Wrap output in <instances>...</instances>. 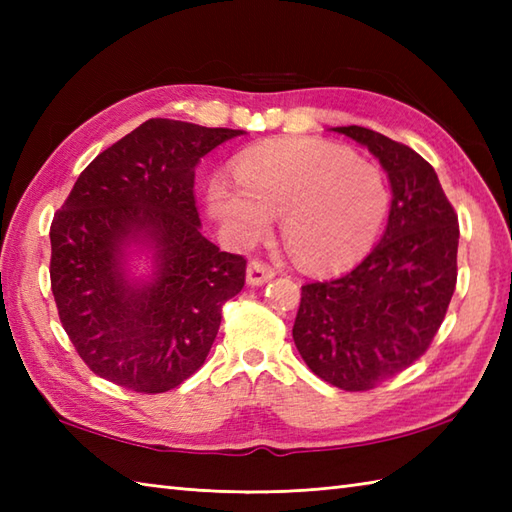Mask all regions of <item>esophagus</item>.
Instances as JSON below:
<instances>
[{"instance_id":"34e87169","label":"esophagus","mask_w":512,"mask_h":512,"mask_svg":"<svg viewBox=\"0 0 512 512\" xmlns=\"http://www.w3.org/2000/svg\"><path fill=\"white\" fill-rule=\"evenodd\" d=\"M275 277V268H270L268 264L259 262V259H253L246 268V281L248 286H264L266 281Z\"/></svg>"}]
</instances>
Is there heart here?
<instances>
[{
    "label": "heart",
    "mask_w": 512,
    "mask_h": 512,
    "mask_svg": "<svg viewBox=\"0 0 512 512\" xmlns=\"http://www.w3.org/2000/svg\"><path fill=\"white\" fill-rule=\"evenodd\" d=\"M389 184L374 162L323 140H275L244 151L235 182L213 178L209 209L239 244L281 233L303 266L339 270L369 253L389 213Z\"/></svg>",
    "instance_id": "obj_1"
}]
</instances>
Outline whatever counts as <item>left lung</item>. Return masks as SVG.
<instances>
[{
  "label": "left lung",
  "instance_id": "obj_1",
  "mask_svg": "<svg viewBox=\"0 0 512 512\" xmlns=\"http://www.w3.org/2000/svg\"><path fill=\"white\" fill-rule=\"evenodd\" d=\"M334 132L367 147L385 169L389 220L354 270L301 288L292 339L325 383L367 391L431 345L458 279L460 226L436 171L411 147L358 125Z\"/></svg>",
  "mask_w": 512,
  "mask_h": 512
}]
</instances>
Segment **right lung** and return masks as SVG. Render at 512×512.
I'll use <instances>...</instances> for the list:
<instances>
[{
    "label": "right lung",
    "mask_w": 512,
    "mask_h": 512,
    "mask_svg": "<svg viewBox=\"0 0 512 512\" xmlns=\"http://www.w3.org/2000/svg\"><path fill=\"white\" fill-rule=\"evenodd\" d=\"M242 134L149 118L74 182L50 226V281L63 330L94 374L162 394L204 365L246 259L202 235L195 167ZM134 249L152 259L145 280L128 275Z\"/></svg>",
    "instance_id": "add662e5"
}]
</instances>
